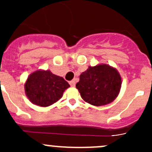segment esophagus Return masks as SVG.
I'll return each mask as SVG.
<instances>
[{
  "label": "esophagus",
  "mask_w": 152,
  "mask_h": 152,
  "mask_svg": "<svg viewBox=\"0 0 152 152\" xmlns=\"http://www.w3.org/2000/svg\"><path fill=\"white\" fill-rule=\"evenodd\" d=\"M69 84H70V85L72 87H74L75 85H76V82H75L74 80H72L70 81V82H69Z\"/></svg>",
  "instance_id": "esophagus-1"
}]
</instances>
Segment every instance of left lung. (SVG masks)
Here are the masks:
<instances>
[{
	"instance_id": "8db88e82",
	"label": "left lung",
	"mask_w": 152,
	"mask_h": 152,
	"mask_svg": "<svg viewBox=\"0 0 152 152\" xmlns=\"http://www.w3.org/2000/svg\"><path fill=\"white\" fill-rule=\"evenodd\" d=\"M121 77L115 67L107 64L89 66L79 76L76 85L82 99L93 106H104L113 102L121 87Z\"/></svg>"
}]
</instances>
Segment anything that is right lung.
I'll return each instance as SVG.
<instances>
[{"label":"right lung","mask_w":152,"mask_h":152,"mask_svg":"<svg viewBox=\"0 0 152 152\" xmlns=\"http://www.w3.org/2000/svg\"><path fill=\"white\" fill-rule=\"evenodd\" d=\"M70 85L62 77L49 70H38L28 76L24 87L31 102L39 107H48L62 97Z\"/></svg>","instance_id":"right-lung-1"}]
</instances>
